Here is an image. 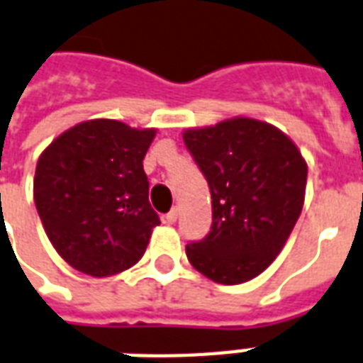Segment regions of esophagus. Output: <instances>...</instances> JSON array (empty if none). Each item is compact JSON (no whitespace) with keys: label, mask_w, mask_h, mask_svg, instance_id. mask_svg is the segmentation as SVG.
<instances>
[{"label":"esophagus","mask_w":363,"mask_h":363,"mask_svg":"<svg viewBox=\"0 0 363 363\" xmlns=\"http://www.w3.org/2000/svg\"><path fill=\"white\" fill-rule=\"evenodd\" d=\"M177 218H179V211H177V207H175V209H171V211L165 215V223H169V225H175Z\"/></svg>","instance_id":"obj_1"}]
</instances>
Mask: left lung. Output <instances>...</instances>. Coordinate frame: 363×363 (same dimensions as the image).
Here are the masks:
<instances>
[{
  "instance_id": "8db88e82",
  "label": "left lung",
  "mask_w": 363,
  "mask_h": 363,
  "mask_svg": "<svg viewBox=\"0 0 363 363\" xmlns=\"http://www.w3.org/2000/svg\"><path fill=\"white\" fill-rule=\"evenodd\" d=\"M211 190V232L188 243L198 272L223 286L253 280L286 245L306 190V162L267 121L232 118L182 133Z\"/></svg>"
}]
</instances>
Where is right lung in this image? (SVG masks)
Listing matches in <instances>:
<instances>
[{"label": "right lung", "instance_id": "obj_1", "mask_svg": "<svg viewBox=\"0 0 363 363\" xmlns=\"http://www.w3.org/2000/svg\"><path fill=\"white\" fill-rule=\"evenodd\" d=\"M156 129L118 120L70 127L41 152L34 201L52 247L95 278L120 274L145 255L157 213L143 160Z\"/></svg>", "mask_w": 363, "mask_h": 363}]
</instances>
